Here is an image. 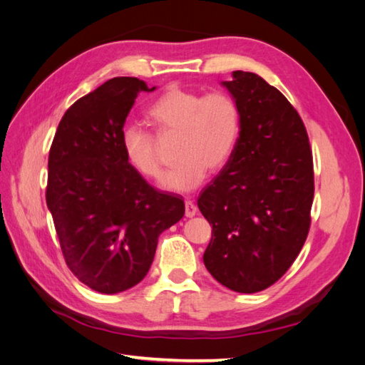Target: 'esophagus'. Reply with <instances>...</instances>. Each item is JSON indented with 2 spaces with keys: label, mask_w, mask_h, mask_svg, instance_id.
Listing matches in <instances>:
<instances>
[{
  "label": "esophagus",
  "mask_w": 365,
  "mask_h": 365,
  "mask_svg": "<svg viewBox=\"0 0 365 365\" xmlns=\"http://www.w3.org/2000/svg\"><path fill=\"white\" fill-rule=\"evenodd\" d=\"M197 213V207L192 200H185V216L187 218H192Z\"/></svg>",
  "instance_id": "obj_1"
}]
</instances>
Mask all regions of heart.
Returning a JSON list of instances; mask_svg holds the SVG:
<instances>
[{
    "label": "heart",
    "mask_w": 365,
    "mask_h": 365,
    "mask_svg": "<svg viewBox=\"0 0 365 365\" xmlns=\"http://www.w3.org/2000/svg\"><path fill=\"white\" fill-rule=\"evenodd\" d=\"M147 122L158 138L177 135L173 169L161 187L170 191L195 190L210 173L222 169L235 150L242 131L237 100L224 91L204 94L170 86L147 108ZM122 150L128 165L145 178H160L163 161L153 136L138 125L122 131Z\"/></svg>",
    "instance_id": "heart-1"
}]
</instances>
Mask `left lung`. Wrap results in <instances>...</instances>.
<instances>
[{"mask_svg":"<svg viewBox=\"0 0 365 365\" xmlns=\"http://www.w3.org/2000/svg\"><path fill=\"white\" fill-rule=\"evenodd\" d=\"M242 113V131L227 165L197 199L212 226L204 263L216 281L255 293L292 267L311 226L312 150L299 114L252 72L222 81Z\"/></svg>","mask_w":365,"mask_h":365,"instance_id":"8db88e82","label":"left lung"}]
</instances>
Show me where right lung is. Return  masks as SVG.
<instances>
[{"label": "right lung", "mask_w": 365, "mask_h": 365, "mask_svg": "<svg viewBox=\"0 0 365 365\" xmlns=\"http://www.w3.org/2000/svg\"><path fill=\"white\" fill-rule=\"evenodd\" d=\"M143 80L118 76L68 108L48 155L46 205L67 267L89 289L128 290L149 271L158 237L185 215L180 197L153 190L122 150Z\"/></svg>", "instance_id": "obj_1"}]
</instances>
